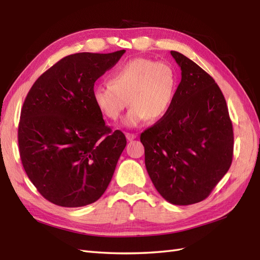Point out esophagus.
Returning a JSON list of instances; mask_svg holds the SVG:
<instances>
[{
    "label": "esophagus",
    "mask_w": 260,
    "mask_h": 260,
    "mask_svg": "<svg viewBox=\"0 0 260 260\" xmlns=\"http://www.w3.org/2000/svg\"><path fill=\"white\" fill-rule=\"evenodd\" d=\"M125 135H126L127 141H133V140H135L136 137H137L136 134H133V133H126Z\"/></svg>",
    "instance_id": "obj_1"
}]
</instances>
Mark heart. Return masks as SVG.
<instances>
[{"label":"heart","instance_id":"b5f03b06","mask_svg":"<svg viewBox=\"0 0 260 260\" xmlns=\"http://www.w3.org/2000/svg\"><path fill=\"white\" fill-rule=\"evenodd\" d=\"M174 93L173 69L165 62L139 57L119 66L110 76L109 84L93 86L91 99L99 112L110 120H117L129 103L132 107L124 124L135 127L148 118L159 120L165 117Z\"/></svg>","mask_w":260,"mask_h":260}]
</instances>
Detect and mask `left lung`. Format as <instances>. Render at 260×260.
Wrapping results in <instances>:
<instances>
[{
  "label": "left lung",
  "mask_w": 260,
  "mask_h": 260,
  "mask_svg": "<svg viewBox=\"0 0 260 260\" xmlns=\"http://www.w3.org/2000/svg\"><path fill=\"white\" fill-rule=\"evenodd\" d=\"M181 82L168 115L141 134L145 167L157 192L176 206L208 198L233 162L227 103L209 74L178 51Z\"/></svg>",
  "instance_id": "8db88e82"
}]
</instances>
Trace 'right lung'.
Segmentation results:
<instances>
[{
    "label": "right lung",
    "mask_w": 260,
    "mask_h": 260,
    "mask_svg": "<svg viewBox=\"0 0 260 260\" xmlns=\"http://www.w3.org/2000/svg\"><path fill=\"white\" fill-rule=\"evenodd\" d=\"M124 53L70 54L27 92L18 131L20 157L33 185L57 206L95 202L113 178L126 137L105 124L91 89Z\"/></svg>",
    "instance_id": "right-lung-1"
}]
</instances>
